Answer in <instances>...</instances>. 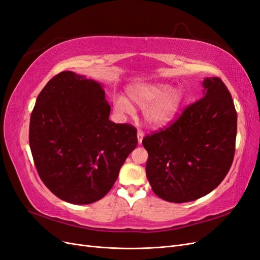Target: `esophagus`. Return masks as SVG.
Returning <instances> with one entry per match:
<instances>
[{
    "instance_id": "34e87169",
    "label": "esophagus",
    "mask_w": 260,
    "mask_h": 260,
    "mask_svg": "<svg viewBox=\"0 0 260 260\" xmlns=\"http://www.w3.org/2000/svg\"><path fill=\"white\" fill-rule=\"evenodd\" d=\"M137 137H138V142H139V144H141V143H142V141H143V138H144V132L139 130Z\"/></svg>"
}]
</instances>
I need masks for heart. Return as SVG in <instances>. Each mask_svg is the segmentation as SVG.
Instances as JSON below:
<instances>
[{
  "mask_svg": "<svg viewBox=\"0 0 260 260\" xmlns=\"http://www.w3.org/2000/svg\"><path fill=\"white\" fill-rule=\"evenodd\" d=\"M129 95L133 103L145 107V121L154 128L165 127L175 119L184 102V94L179 88H171L167 83L154 82L131 86ZM114 111L120 116L135 112L131 102L123 95L113 98Z\"/></svg>",
  "mask_w": 260,
  "mask_h": 260,
  "instance_id": "heart-1",
  "label": "heart"
}]
</instances>
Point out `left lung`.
<instances>
[{
	"instance_id": "left-lung-1",
	"label": "left lung",
	"mask_w": 260,
	"mask_h": 260,
	"mask_svg": "<svg viewBox=\"0 0 260 260\" xmlns=\"http://www.w3.org/2000/svg\"><path fill=\"white\" fill-rule=\"evenodd\" d=\"M203 98L168 128L143 139L153 192L171 203L192 202L222 182L235 152L238 115L218 77L203 81Z\"/></svg>"
}]
</instances>
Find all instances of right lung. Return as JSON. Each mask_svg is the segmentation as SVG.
<instances>
[{
	"mask_svg": "<svg viewBox=\"0 0 260 260\" xmlns=\"http://www.w3.org/2000/svg\"><path fill=\"white\" fill-rule=\"evenodd\" d=\"M109 114L102 84L73 72L53 77L39 94L29 144L42 182L58 199L85 205L113 187L138 138Z\"/></svg>",
	"mask_w": 260,
	"mask_h": 260,
	"instance_id": "1",
	"label": "right lung"
}]
</instances>
